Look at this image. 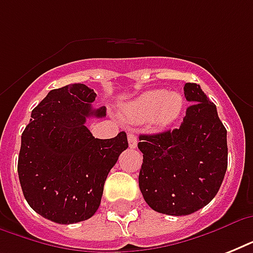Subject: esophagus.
<instances>
[{"label": "esophagus", "mask_w": 253, "mask_h": 253, "mask_svg": "<svg viewBox=\"0 0 253 253\" xmlns=\"http://www.w3.org/2000/svg\"><path fill=\"white\" fill-rule=\"evenodd\" d=\"M127 139H128V146H130V148H136V146H138V138H136V135L130 132Z\"/></svg>", "instance_id": "esophagus-1"}]
</instances>
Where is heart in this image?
I'll list each match as a JSON object with an SVG mask.
<instances>
[{
	"label": "heart",
	"instance_id": "1",
	"mask_svg": "<svg viewBox=\"0 0 253 253\" xmlns=\"http://www.w3.org/2000/svg\"><path fill=\"white\" fill-rule=\"evenodd\" d=\"M185 99L177 91L150 90L139 95L127 107V115L138 122H152L166 127L176 122L184 110Z\"/></svg>",
	"mask_w": 253,
	"mask_h": 253
}]
</instances>
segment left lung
<instances>
[{
    "label": "left lung",
    "mask_w": 253,
    "mask_h": 253,
    "mask_svg": "<svg viewBox=\"0 0 253 253\" xmlns=\"http://www.w3.org/2000/svg\"><path fill=\"white\" fill-rule=\"evenodd\" d=\"M186 109L180 128L140 135L139 188L155 211L189 215L215 197L227 169V131L200 85L184 86Z\"/></svg>",
    "instance_id": "8db88e82"
}]
</instances>
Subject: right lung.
Segmentation results:
<instances>
[{
	"mask_svg": "<svg viewBox=\"0 0 253 253\" xmlns=\"http://www.w3.org/2000/svg\"><path fill=\"white\" fill-rule=\"evenodd\" d=\"M95 97L84 84L53 89L34 109L22 134V192L34 211L55 223L72 224L94 215L107 174L128 147L125 131L97 139L85 126L89 117H106L105 107L91 109Z\"/></svg>",
	"mask_w": 253,
	"mask_h": 253,
	"instance_id": "add662e5",
	"label": "right lung"
}]
</instances>
